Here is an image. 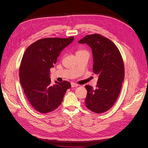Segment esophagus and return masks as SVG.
I'll list each match as a JSON object with an SVG mask.
<instances>
[{"label":"esophagus","instance_id":"1","mask_svg":"<svg viewBox=\"0 0 148 148\" xmlns=\"http://www.w3.org/2000/svg\"><path fill=\"white\" fill-rule=\"evenodd\" d=\"M79 86V84H77V83H71V87L74 88V87H77Z\"/></svg>","mask_w":148,"mask_h":148}]
</instances>
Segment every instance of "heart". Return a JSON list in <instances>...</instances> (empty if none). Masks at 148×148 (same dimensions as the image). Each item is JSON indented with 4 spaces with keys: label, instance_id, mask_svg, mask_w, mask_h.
<instances>
[{
    "label": "heart",
    "instance_id": "b5f03b06",
    "mask_svg": "<svg viewBox=\"0 0 148 148\" xmlns=\"http://www.w3.org/2000/svg\"><path fill=\"white\" fill-rule=\"evenodd\" d=\"M83 51H84V50H78V51H77L76 52V54H77V53H81V52H83Z\"/></svg>",
    "mask_w": 148,
    "mask_h": 148
}]
</instances>
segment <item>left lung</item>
<instances>
[{"label":"left lung","mask_w":148,"mask_h":148,"mask_svg":"<svg viewBox=\"0 0 148 148\" xmlns=\"http://www.w3.org/2000/svg\"><path fill=\"white\" fill-rule=\"evenodd\" d=\"M78 42L91 48L93 71L98 76L95 89L85 86L86 106L93 112L104 113L113 106L120 94L125 74L122 56L111 40L99 34L87 35Z\"/></svg>","instance_id":"8db88e82"}]
</instances>
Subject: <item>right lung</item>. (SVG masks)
<instances>
[{
	"label": "right lung",
	"mask_w": 148,
	"mask_h": 148,
	"mask_svg": "<svg viewBox=\"0 0 148 148\" xmlns=\"http://www.w3.org/2000/svg\"><path fill=\"white\" fill-rule=\"evenodd\" d=\"M74 37L47 38L30 45L23 54L19 77L21 86L30 104L38 112L47 113L57 108L63 101L69 82L51 83L50 69Z\"/></svg>",
	"instance_id": "obj_1"
}]
</instances>
